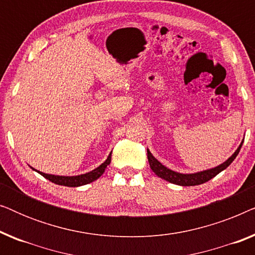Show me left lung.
Returning <instances> with one entry per match:
<instances>
[{
    "label": "left lung",
    "instance_id": "1",
    "mask_svg": "<svg viewBox=\"0 0 255 255\" xmlns=\"http://www.w3.org/2000/svg\"><path fill=\"white\" fill-rule=\"evenodd\" d=\"M243 142L244 141H242V144L239 145V147L237 148V151L233 153V154L230 156L225 162H223L222 165L215 167V168H210V169L203 170V172H197L193 174L177 173V172H174L172 169L167 168L166 166H163L161 162H159L158 160L152 155V153L149 152L148 148H147V159H148L151 169L155 173V175L161 177V179L168 181L170 183L177 184V186H184V187L198 186V184L208 182L209 180H211L212 177H215L217 174L221 173L222 170L228 168V167L231 165L233 160L236 159V156L238 155L240 148H242Z\"/></svg>",
    "mask_w": 255,
    "mask_h": 255
}]
</instances>
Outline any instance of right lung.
<instances>
[{"mask_svg":"<svg viewBox=\"0 0 255 255\" xmlns=\"http://www.w3.org/2000/svg\"><path fill=\"white\" fill-rule=\"evenodd\" d=\"M110 161H111V153L108 156L106 161H104L102 165H100L97 168H95L92 172L89 173H86V174H81V175H76V176H60V175H52V174H45V173H41L39 170H36L34 168H32L33 170H36L40 174V175H43L45 179L50 180L51 182H53L55 184H59V186H66V187H80V186H85V184H88L90 182H93V181H95L99 179V177L102 175L104 173V170H106L107 166L110 165Z\"/></svg>","mask_w":255,"mask_h":255,"instance_id":"right-lung-1","label":"right lung"}]
</instances>
